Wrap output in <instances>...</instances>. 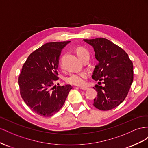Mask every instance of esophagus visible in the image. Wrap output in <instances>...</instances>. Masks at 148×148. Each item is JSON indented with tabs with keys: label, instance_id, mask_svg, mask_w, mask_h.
<instances>
[{
	"label": "esophagus",
	"instance_id": "obj_1",
	"mask_svg": "<svg viewBox=\"0 0 148 148\" xmlns=\"http://www.w3.org/2000/svg\"><path fill=\"white\" fill-rule=\"evenodd\" d=\"M79 88H81V90H87L88 89V87H79Z\"/></svg>",
	"mask_w": 148,
	"mask_h": 148
}]
</instances>
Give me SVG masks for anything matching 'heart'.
<instances>
[{
	"mask_svg": "<svg viewBox=\"0 0 148 148\" xmlns=\"http://www.w3.org/2000/svg\"><path fill=\"white\" fill-rule=\"evenodd\" d=\"M76 54L78 58L81 61L86 58H89L90 54L88 50L83 47H79L76 49ZM88 77V73L86 72L82 73H74L70 74L66 77L67 83L75 86H83L85 84L86 80Z\"/></svg>",
	"mask_w": 148,
	"mask_h": 148,
	"instance_id": "1",
	"label": "heart"
}]
</instances>
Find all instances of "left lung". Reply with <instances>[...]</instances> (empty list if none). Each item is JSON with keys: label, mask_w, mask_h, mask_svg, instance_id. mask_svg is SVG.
<instances>
[{"label": "left lung", "mask_w": 148, "mask_h": 148, "mask_svg": "<svg viewBox=\"0 0 148 148\" xmlns=\"http://www.w3.org/2000/svg\"><path fill=\"white\" fill-rule=\"evenodd\" d=\"M84 41L94 49L99 64L95 67L92 79L104 86L95 85L97 97L94 106L100 110H110L123 102L133 81V62L128 54L112 41L103 38Z\"/></svg>", "instance_id": "obj_1"}]
</instances>
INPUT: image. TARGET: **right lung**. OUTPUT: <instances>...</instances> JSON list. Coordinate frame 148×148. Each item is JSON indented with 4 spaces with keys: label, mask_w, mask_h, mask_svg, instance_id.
<instances>
[{
    "label": "right lung",
    "mask_w": 148,
    "mask_h": 148,
    "mask_svg": "<svg viewBox=\"0 0 148 148\" xmlns=\"http://www.w3.org/2000/svg\"><path fill=\"white\" fill-rule=\"evenodd\" d=\"M68 41L50 42L29 54L18 77L20 95L33 112L51 116L64 105L71 85L54 86L62 49Z\"/></svg>",
    "instance_id": "1"
}]
</instances>
